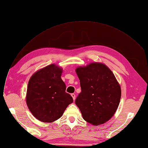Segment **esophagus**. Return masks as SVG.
<instances>
[{
    "label": "esophagus",
    "mask_w": 148,
    "mask_h": 148,
    "mask_svg": "<svg viewBox=\"0 0 148 148\" xmlns=\"http://www.w3.org/2000/svg\"><path fill=\"white\" fill-rule=\"evenodd\" d=\"M71 95H72V97H73V100H75V98H76V95H75V94L74 93H72V94H71Z\"/></svg>",
    "instance_id": "1"
}]
</instances>
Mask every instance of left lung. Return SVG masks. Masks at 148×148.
I'll return each instance as SVG.
<instances>
[{
    "instance_id": "1",
    "label": "left lung",
    "mask_w": 148,
    "mask_h": 148,
    "mask_svg": "<svg viewBox=\"0 0 148 148\" xmlns=\"http://www.w3.org/2000/svg\"><path fill=\"white\" fill-rule=\"evenodd\" d=\"M76 72L81 92L75 103L83 118L94 125L105 123L115 114L121 96L120 85L114 73L100 63L77 67Z\"/></svg>"
}]
</instances>
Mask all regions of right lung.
<instances>
[{
    "instance_id": "add662e5",
    "label": "right lung",
    "mask_w": 148,
    "mask_h": 148,
    "mask_svg": "<svg viewBox=\"0 0 148 148\" xmlns=\"http://www.w3.org/2000/svg\"><path fill=\"white\" fill-rule=\"evenodd\" d=\"M62 73L60 67L50 64L38 71L29 80L26 103L33 115L42 122L57 120L73 101L71 95L66 92Z\"/></svg>"
}]
</instances>
